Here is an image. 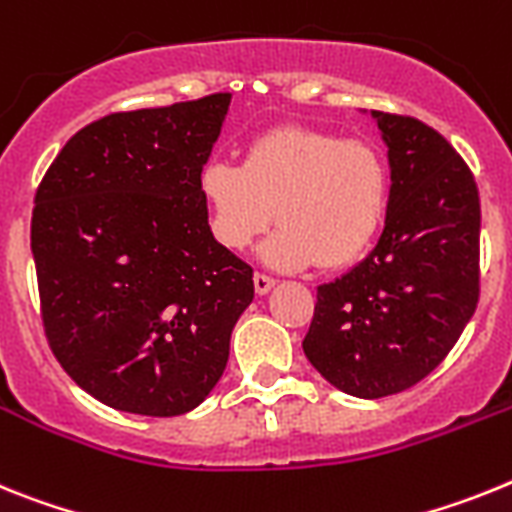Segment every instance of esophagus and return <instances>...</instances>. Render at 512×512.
<instances>
[{
    "label": "esophagus",
    "mask_w": 512,
    "mask_h": 512,
    "mask_svg": "<svg viewBox=\"0 0 512 512\" xmlns=\"http://www.w3.org/2000/svg\"><path fill=\"white\" fill-rule=\"evenodd\" d=\"M252 281H255V293H257V296H265V293H268L270 288L275 286L273 278H270V275H265V273H255V278H252Z\"/></svg>",
    "instance_id": "1"
}]
</instances>
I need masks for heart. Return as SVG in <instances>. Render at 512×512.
<instances>
[{
  "label": "heart",
  "mask_w": 512,
  "mask_h": 512,
  "mask_svg": "<svg viewBox=\"0 0 512 512\" xmlns=\"http://www.w3.org/2000/svg\"><path fill=\"white\" fill-rule=\"evenodd\" d=\"M198 195L211 237L229 252L247 250L270 219L281 229L262 244L270 268L319 262L353 265L379 234L389 208V170L376 146L304 126L260 133L239 167L208 162Z\"/></svg>",
  "instance_id": "1"
}]
</instances>
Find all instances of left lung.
Instances as JSON below:
<instances>
[{"mask_svg":"<svg viewBox=\"0 0 512 512\" xmlns=\"http://www.w3.org/2000/svg\"><path fill=\"white\" fill-rule=\"evenodd\" d=\"M391 170L379 244L317 288L309 363L350 397L422 381L456 345L479 301V193L441 133L371 110Z\"/></svg>","mask_w":512,"mask_h":512,"instance_id":"1","label":"left lung"}]
</instances>
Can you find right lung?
Returning a JSON list of instances; mask_svg holds the SVG:
<instances>
[{
	"label": "right lung",
	"mask_w": 512,
	"mask_h": 512,
	"mask_svg": "<svg viewBox=\"0 0 512 512\" xmlns=\"http://www.w3.org/2000/svg\"><path fill=\"white\" fill-rule=\"evenodd\" d=\"M231 95L105 115L66 141L30 224L56 361L113 410L185 415L229 361L252 268L208 229L198 175Z\"/></svg>",
	"instance_id": "obj_1"
}]
</instances>
